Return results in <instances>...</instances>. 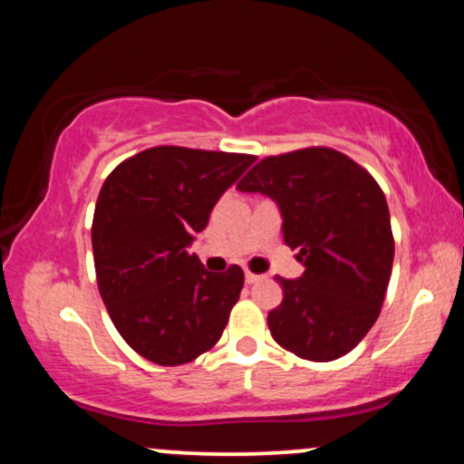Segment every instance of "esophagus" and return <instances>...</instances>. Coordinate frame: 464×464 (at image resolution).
<instances>
[{"label": "esophagus", "instance_id": "1", "mask_svg": "<svg viewBox=\"0 0 464 464\" xmlns=\"http://www.w3.org/2000/svg\"><path fill=\"white\" fill-rule=\"evenodd\" d=\"M244 279H246V284L250 285V284H257V281L262 279V276L255 275V273H248V270H246V275H244Z\"/></svg>", "mask_w": 464, "mask_h": 464}]
</instances>
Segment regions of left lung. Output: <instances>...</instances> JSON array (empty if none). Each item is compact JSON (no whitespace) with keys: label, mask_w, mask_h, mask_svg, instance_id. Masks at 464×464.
I'll return each mask as SVG.
<instances>
[{"label":"left lung","mask_w":464,"mask_h":464,"mask_svg":"<svg viewBox=\"0 0 464 464\" xmlns=\"http://www.w3.org/2000/svg\"><path fill=\"white\" fill-rule=\"evenodd\" d=\"M273 198L284 242L299 248V279L276 276L284 301L270 334L303 360L343 358L369 334L391 281L395 239L384 191L347 154L303 148L266 157L237 183Z\"/></svg>","instance_id":"left-lung-1"}]
</instances>
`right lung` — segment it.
<instances>
[{"mask_svg":"<svg viewBox=\"0 0 464 464\" xmlns=\"http://www.w3.org/2000/svg\"><path fill=\"white\" fill-rule=\"evenodd\" d=\"M250 154L148 148L100 189L92 244L111 321L137 353L161 366L196 360L220 340L244 273H209L188 248Z\"/></svg>","mask_w":464,"mask_h":464,"instance_id":"obj_1","label":"right lung"}]
</instances>
